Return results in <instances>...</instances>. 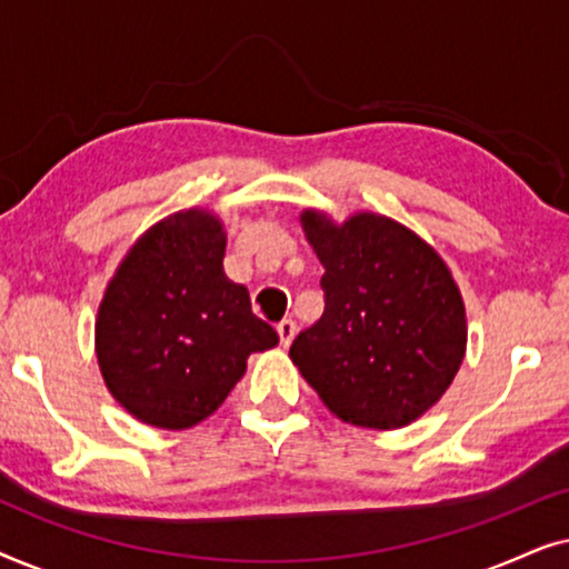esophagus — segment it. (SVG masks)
I'll list each match as a JSON object with an SVG mask.
<instances>
[{
	"label": "esophagus",
	"mask_w": 569,
	"mask_h": 569,
	"mask_svg": "<svg viewBox=\"0 0 569 569\" xmlns=\"http://www.w3.org/2000/svg\"><path fill=\"white\" fill-rule=\"evenodd\" d=\"M295 331H298V326H295L292 318H284V321L277 323V333H279V341H282V347L292 345Z\"/></svg>",
	"instance_id": "1"
}]
</instances>
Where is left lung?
I'll return each mask as SVG.
<instances>
[{
	"label": "left lung",
	"mask_w": 569,
	"mask_h": 569,
	"mask_svg": "<svg viewBox=\"0 0 569 569\" xmlns=\"http://www.w3.org/2000/svg\"><path fill=\"white\" fill-rule=\"evenodd\" d=\"M321 259L326 308L290 357L341 422L399 430L432 409L466 355V308L448 263L376 212L300 214Z\"/></svg>",
	"instance_id": "obj_1"
}]
</instances>
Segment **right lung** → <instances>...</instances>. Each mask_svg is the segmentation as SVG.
<instances>
[{"instance_id":"obj_1","label":"right lung","mask_w":569,"mask_h":569,"mask_svg":"<svg viewBox=\"0 0 569 569\" xmlns=\"http://www.w3.org/2000/svg\"><path fill=\"white\" fill-rule=\"evenodd\" d=\"M220 217L193 207L137 238L96 318L100 376L139 422L189 430L214 415L246 360L279 345L253 316L243 284L224 274Z\"/></svg>"}]
</instances>
